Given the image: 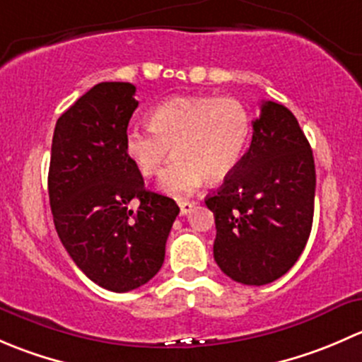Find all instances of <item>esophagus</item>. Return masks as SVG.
Wrapping results in <instances>:
<instances>
[{
    "label": "esophagus",
    "mask_w": 362,
    "mask_h": 362,
    "mask_svg": "<svg viewBox=\"0 0 362 362\" xmlns=\"http://www.w3.org/2000/svg\"><path fill=\"white\" fill-rule=\"evenodd\" d=\"M178 206H180L182 215H187V214H191V210L194 208V203L187 202V199H180V202H178Z\"/></svg>",
    "instance_id": "esophagus-1"
}]
</instances>
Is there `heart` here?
<instances>
[{"label": "heart", "instance_id": "heart-1", "mask_svg": "<svg viewBox=\"0 0 362 362\" xmlns=\"http://www.w3.org/2000/svg\"><path fill=\"white\" fill-rule=\"evenodd\" d=\"M148 129L124 134V152L145 178L156 177L168 156H175L160 177V189L180 196L204 178L229 177L242 160L252 133L250 113L242 101L217 96H177L148 113Z\"/></svg>", "mask_w": 362, "mask_h": 362}]
</instances>
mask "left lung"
Here are the masks:
<instances>
[{
	"mask_svg": "<svg viewBox=\"0 0 362 362\" xmlns=\"http://www.w3.org/2000/svg\"><path fill=\"white\" fill-rule=\"evenodd\" d=\"M236 170L204 199L214 211V257L235 282L266 286L286 275L308 242L315 202L312 148L289 108L261 105Z\"/></svg>",
	"mask_w": 362,
	"mask_h": 362,
	"instance_id": "obj_1",
	"label": "left lung"
}]
</instances>
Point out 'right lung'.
Returning <instances> with one entry per match:
<instances>
[{
  "label": "right lung",
  "instance_id": "1",
  "mask_svg": "<svg viewBox=\"0 0 362 362\" xmlns=\"http://www.w3.org/2000/svg\"><path fill=\"white\" fill-rule=\"evenodd\" d=\"M136 87L101 82L57 119L49 168V198L61 243L103 289L127 293L147 284L164 262L178 204L147 191L124 152L136 110ZM133 199L136 211L127 208Z\"/></svg>",
  "mask_w": 362,
  "mask_h": 362
}]
</instances>
